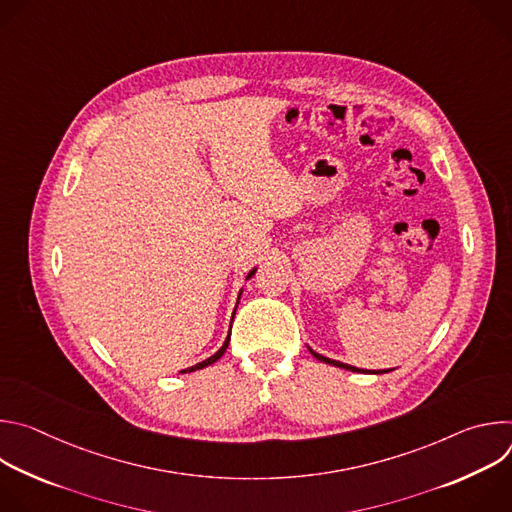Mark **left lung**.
I'll return each instance as SVG.
<instances>
[{
  "label": "left lung",
  "mask_w": 512,
  "mask_h": 512,
  "mask_svg": "<svg viewBox=\"0 0 512 512\" xmlns=\"http://www.w3.org/2000/svg\"><path fill=\"white\" fill-rule=\"evenodd\" d=\"M318 360L326 362V364H332V367H338V369H346V371H352V373H375V375H383V373H389V371H364V369H356V367H350V364H344V362H338V360H332V358H326L314 350H310Z\"/></svg>",
  "instance_id": "1"
}]
</instances>
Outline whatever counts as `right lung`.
Masks as SVG:
<instances>
[{"label": "right lung", "mask_w": 512, "mask_h": 512, "mask_svg": "<svg viewBox=\"0 0 512 512\" xmlns=\"http://www.w3.org/2000/svg\"><path fill=\"white\" fill-rule=\"evenodd\" d=\"M255 275V269L247 275V279L249 277H253ZM229 340H231V334L227 336V340H225V344L218 348V352H214L210 358H206V360H202V362H198V364H194V367H190V369H186V371H182V373H192V371H198V369H204V367H208V364H212V362H216L218 358H221L223 354H225V350H227V346H229Z\"/></svg>", "instance_id": "add662e5"}]
</instances>
